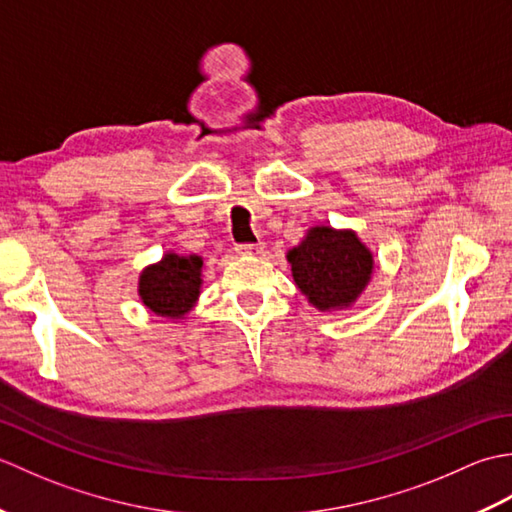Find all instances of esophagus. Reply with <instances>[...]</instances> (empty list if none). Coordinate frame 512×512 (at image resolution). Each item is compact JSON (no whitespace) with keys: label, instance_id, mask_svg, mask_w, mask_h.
<instances>
[{"label":"esophagus","instance_id":"esophagus-1","mask_svg":"<svg viewBox=\"0 0 512 512\" xmlns=\"http://www.w3.org/2000/svg\"><path fill=\"white\" fill-rule=\"evenodd\" d=\"M264 242H257V244H242V246H237L235 250L239 255H262L264 253Z\"/></svg>","mask_w":512,"mask_h":512}]
</instances>
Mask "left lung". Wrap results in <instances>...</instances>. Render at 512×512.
Here are the masks:
<instances>
[{
  "label": "left lung",
  "instance_id": "8db88e82",
  "mask_svg": "<svg viewBox=\"0 0 512 512\" xmlns=\"http://www.w3.org/2000/svg\"><path fill=\"white\" fill-rule=\"evenodd\" d=\"M286 259L295 286L319 312L352 308L374 275V253L352 228L310 226Z\"/></svg>",
  "mask_w": 512,
  "mask_h": 512
}]
</instances>
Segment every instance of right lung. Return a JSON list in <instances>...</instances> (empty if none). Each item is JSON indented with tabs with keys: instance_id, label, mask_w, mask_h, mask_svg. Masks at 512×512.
<instances>
[{
	"instance_id": "obj_1",
	"label": "right lung",
	"mask_w": 512,
	"mask_h": 512,
	"mask_svg": "<svg viewBox=\"0 0 512 512\" xmlns=\"http://www.w3.org/2000/svg\"><path fill=\"white\" fill-rule=\"evenodd\" d=\"M204 259L167 250L160 262L140 270L138 297L156 317L184 323L200 299Z\"/></svg>"
}]
</instances>
